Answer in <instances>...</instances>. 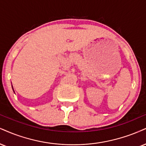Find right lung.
<instances>
[{"label": "right lung", "mask_w": 146, "mask_h": 146, "mask_svg": "<svg viewBox=\"0 0 146 146\" xmlns=\"http://www.w3.org/2000/svg\"><path fill=\"white\" fill-rule=\"evenodd\" d=\"M12 88H13V86H12ZM13 91H14V90H13ZM14 93H15V91H14Z\"/></svg>", "instance_id": "right-lung-1"}]
</instances>
